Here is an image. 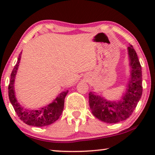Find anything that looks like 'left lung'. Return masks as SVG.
I'll return each instance as SVG.
<instances>
[{
    "mask_svg": "<svg viewBox=\"0 0 155 155\" xmlns=\"http://www.w3.org/2000/svg\"><path fill=\"white\" fill-rule=\"evenodd\" d=\"M131 68L130 78L126 92L120 101H108L104 97L90 92L89 103L93 115L101 121L116 124L130 117L143 93L141 65L132 45L128 47Z\"/></svg>",
    "mask_w": 155,
    "mask_h": 155,
    "instance_id": "obj_1",
    "label": "left lung"
}]
</instances>
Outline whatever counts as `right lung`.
Here are the masks:
<instances>
[{
	"mask_svg": "<svg viewBox=\"0 0 155 155\" xmlns=\"http://www.w3.org/2000/svg\"><path fill=\"white\" fill-rule=\"evenodd\" d=\"M22 54V53H21ZM21 54L19 55L18 62L12 70L9 85H8V96L17 115L21 120L29 126L43 127L52 124L60 117L64 108V99L68 91L61 92L52 103L46 105L38 110H27L23 108L17 100L15 94L14 83L15 78L18 69L19 63L21 59Z\"/></svg>",
	"mask_w": 155,
	"mask_h": 155,
	"instance_id": "obj_1",
	"label": "right lung"
}]
</instances>
